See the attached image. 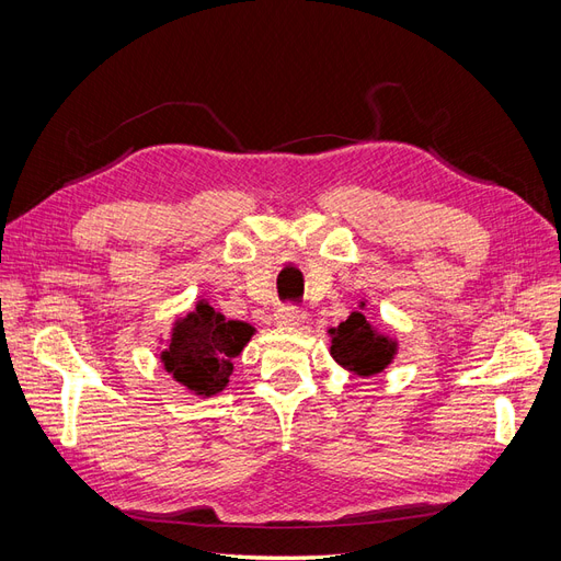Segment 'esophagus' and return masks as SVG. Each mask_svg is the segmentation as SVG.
<instances>
[{
	"label": "esophagus",
	"mask_w": 561,
	"mask_h": 561,
	"mask_svg": "<svg viewBox=\"0 0 561 561\" xmlns=\"http://www.w3.org/2000/svg\"><path fill=\"white\" fill-rule=\"evenodd\" d=\"M274 320H276V325H280V328H299V325H304V322H307V311L295 309V307H283L274 313Z\"/></svg>",
	"instance_id": "1"
}]
</instances>
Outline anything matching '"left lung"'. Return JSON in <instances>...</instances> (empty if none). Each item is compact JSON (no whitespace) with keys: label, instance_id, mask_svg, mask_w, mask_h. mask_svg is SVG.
Segmentation results:
<instances>
[{"label":"left lung","instance_id":"left-lung-1","mask_svg":"<svg viewBox=\"0 0 561 561\" xmlns=\"http://www.w3.org/2000/svg\"><path fill=\"white\" fill-rule=\"evenodd\" d=\"M367 301H358L346 320L339 322L336 328H330V355L336 365H342L351 375L363 379L377 377L396 360L398 355V339L381 332L377 325L365 318Z\"/></svg>","mask_w":561,"mask_h":561}]
</instances>
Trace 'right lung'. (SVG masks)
<instances>
[{
  "instance_id": "obj_1",
  "label": "right lung",
  "mask_w": 561,
  "mask_h": 561,
  "mask_svg": "<svg viewBox=\"0 0 561 561\" xmlns=\"http://www.w3.org/2000/svg\"><path fill=\"white\" fill-rule=\"evenodd\" d=\"M257 332L245 320H229L210 307L208 299H196L194 309L178 316L159 353L163 369L180 386L198 398L225 390L252 334Z\"/></svg>"
}]
</instances>
